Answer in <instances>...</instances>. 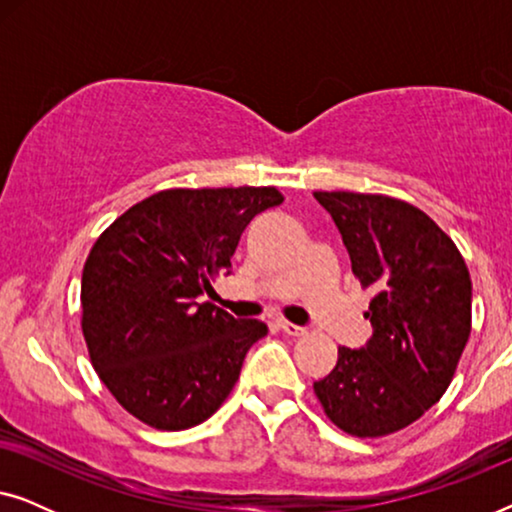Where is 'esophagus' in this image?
Returning a JSON list of instances; mask_svg holds the SVG:
<instances>
[{
    "instance_id": "1",
    "label": "esophagus",
    "mask_w": 512,
    "mask_h": 512,
    "mask_svg": "<svg viewBox=\"0 0 512 512\" xmlns=\"http://www.w3.org/2000/svg\"><path fill=\"white\" fill-rule=\"evenodd\" d=\"M279 326H282V331L286 335H291V338H303V335H307L305 326H296L291 324V321H279Z\"/></svg>"
}]
</instances>
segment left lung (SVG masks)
<instances>
[{"label":"left lung","instance_id":"8db88e82","mask_svg":"<svg viewBox=\"0 0 512 512\" xmlns=\"http://www.w3.org/2000/svg\"><path fill=\"white\" fill-rule=\"evenodd\" d=\"M352 272L373 293V335L340 347L314 394L342 431L387 436L440 401L471 335V277L454 242L422 209L387 195L317 191Z\"/></svg>","mask_w":512,"mask_h":512}]
</instances>
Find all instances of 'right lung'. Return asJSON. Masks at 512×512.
<instances>
[{"label": "right lung", "instance_id": "right-lung-1", "mask_svg": "<svg viewBox=\"0 0 512 512\" xmlns=\"http://www.w3.org/2000/svg\"><path fill=\"white\" fill-rule=\"evenodd\" d=\"M282 200L272 186L170 188L118 216L90 249L81 328L97 375L130 415L179 431L226 401L268 326L200 296L233 272L247 223Z\"/></svg>", "mask_w": 512, "mask_h": 512}]
</instances>
